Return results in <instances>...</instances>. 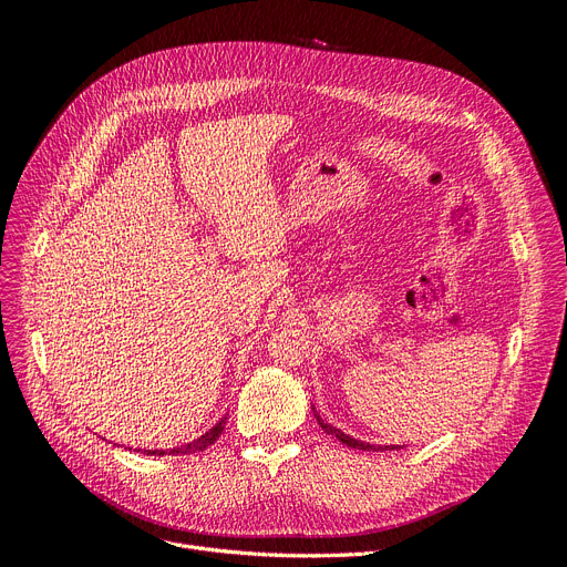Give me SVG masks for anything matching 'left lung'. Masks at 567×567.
<instances>
[{
  "label": "left lung",
  "mask_w": 567,
  "mask_h": 567,
  "mask_svg": "<svg viewBox=\"0 0 567 567\" xmlns=\"http://www.w3.org/2000/svg\"><path fill=\"white\" fill-rule=\"evenodd\" d=\"M312 409H315V406H312ZM315 419H317V423L321 425V430H323L326 434H333V436L340 439L344 445H349V449H355V451H372V453H379V451H400V445H372V443H363V441H359V439H353V436L344 434L342 430H338V427H333V425H329V423H323V421L319 419V413H315Z\"/></svg>",
  "instance_id": "1"
}]
</instances>
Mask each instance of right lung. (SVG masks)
Masks as SVG:
<instances>
[{"instance_id": "1", "label": "right lung", "mask_w": 567, "mask_h": 567, "mask_svg": "<svg viewBox=\"0 0 567 567\" xmlns=\"http://www.w3.org/2000/svg\"><path fill=\"white\" fill-rule=\"evenodd\" d=\"M225 421H227V419H220V421H218L212 430H208L206 434L197 436L195 441H190V443H186V445H178V449H172V451H169V455H190V453L206 451L208 445L216 443V439H218V436H220V432L225 430ZM146 455H165V451H148Z\"/></svg>"}]
</instances>
